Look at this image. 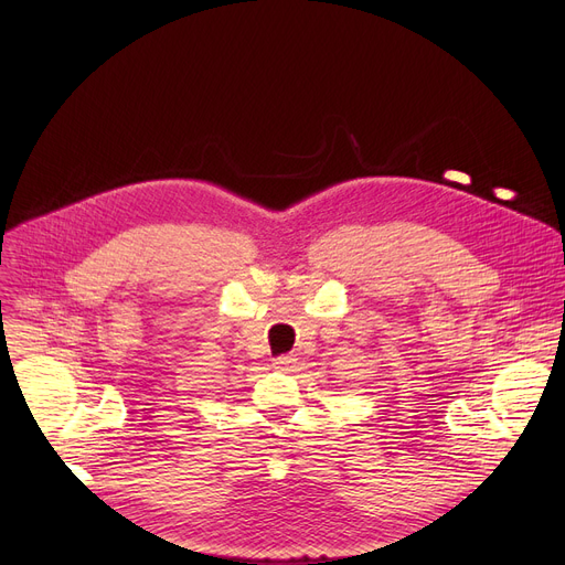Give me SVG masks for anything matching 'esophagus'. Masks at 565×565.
Here are the masks:
<instances>
[{
	"label": "esophagus",
	"mask_w": 565,
	"mask_h": 565,
	"mask_svg": "<svg viewBox=\"0 0 565 565\" xmlns=\"http://www.w3.org/2000/svg\"><path fill=\"white\" fill-rule=\"evenodd\" d=\"M273 364H275V369L286 371V369H290V366L295 364V358H292V355H279V358L273 360Z\"/></svg>",
	"instance_id": "esophagus-1"
}]
</instances>
